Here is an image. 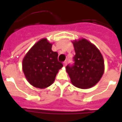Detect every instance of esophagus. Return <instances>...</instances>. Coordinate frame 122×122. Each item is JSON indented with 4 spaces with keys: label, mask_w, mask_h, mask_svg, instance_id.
I'll return each mask as SVG.
<instances>
[{
    "label": "esophagus",
    "mask_w": 122,
    "mask_h": 122,
    "mask_svg": "<svg viewBox=\"0 0 122 122\" xmlns=\"http://www.w3.org/2000/svg\"><path fill=\"white\" fill-rule=\"evenodd\" d=\"M66 65H67V62L66 61H65V62L63 63V66H66Z\"/></svg>",
    "instance_id": "34e87169"
}]
</instances>
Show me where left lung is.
Wrapping results in <instances>:
<instances>
[{"instance_id": "left-lung-1", "label": "left lung", "mask_w": 122, "mask_h": 122, "mask_svg": "<svg viewBox=\"0 0 122 122\" xmlns=\"http://www.w3.org/2000/svg\"><path fill=\"white\" fill-rule=\"evenodd\" d=\"M75 56L74 65H68L66 71L71 82L82 89L94 86L102 77L104 71V59L96 46L85 39L72 41Z\"/></svg>"}]
</instances>
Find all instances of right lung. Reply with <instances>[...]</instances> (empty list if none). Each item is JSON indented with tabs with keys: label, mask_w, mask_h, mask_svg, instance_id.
Returning <instances> with one entry per match:
<instances>
[{
	"label": "right lung",
	"mask_w": 122,
	"mask_h": 122,
	"mask_svg": "<svg viewBox=\"0 0 122 122\" xmlns=\"http://www.w3.org/2000/svg\"><path fill=\"white\" fill-rule=\"evenodd\" d=\"M52 44L41 39L28 51L23 59L22 68L26 80L33 87L45 89L51 85L63 66L58 54L52 51Z\"/></svg>",
	"instance_id": "right-lung-1"
}]
</instances>
